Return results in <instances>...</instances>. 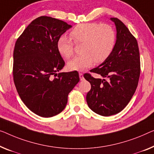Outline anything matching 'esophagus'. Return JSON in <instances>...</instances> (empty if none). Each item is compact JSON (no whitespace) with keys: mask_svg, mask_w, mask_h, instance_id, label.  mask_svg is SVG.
<instances>
[{"mask_svg":"<svg viewBox=\"0 0 154 154\" xmlns=\"http://www.w3.org/2000/svg\"><path fill=\"white\" fill-rule=\"evenodd\" d=\"M79 79L81 81L82 80H84V76H83V74L82 73H79Z\"/></svg>","mask_w":154,"mask_h":154,"instance_id":"1","label":"esophagus"}]
</instances>
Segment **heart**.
<instances>
[{
    "instance_id": "1",
    "label": "heart",
    "mask_w": 154,
    "mask_h": 154,
    "mask_svg": "<svg viewBox=\"0 0 154 154\" xmlns=\"http://www.w3.org/2000/svg\"><path fill=\"white\" fill-rule=\"evenodd\" d=\"M70 38L63 35L57 41V49L59 53L66 59L74 54V44L83 43L82 52L67 63L70 70L83 71L91 67L94 61L102 63L113 52L116 43V34L113 27L107 24L91 23H82L75 26L70 32Z\"/></svg>"
}]
</instances>
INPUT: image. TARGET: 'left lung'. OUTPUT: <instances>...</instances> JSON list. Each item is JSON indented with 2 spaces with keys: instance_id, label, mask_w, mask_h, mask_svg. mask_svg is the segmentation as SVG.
<instances>
[{
  "instance_id": "1",
  "label": "left lung",
  "mask_w": 154,
  "mask_h": 154,
  "mask_svg": "<svg viewBox=\"0 0 154 154\" xmlns=\"http://www.w3.org/2000/svg\"><path fill=\"white\" fill-rule=\"evenodd\" d=\"M116 27V43L111 55L91 70L101 75H84L91 89L86 95L88 106L97 114L110 116L127 106L135 93L140 73V61L136 38L117 18H111Z\"/></svg>"
}]
</instances>
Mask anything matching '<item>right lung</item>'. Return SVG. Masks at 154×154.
Returning a JSON list of instances; mask_svg holds the SVG:
<instances>
[{
    "label": "right lung",
    "instance_id": "right-lung-1",
    "mask_svg": "<svg viewBox=\"0 0 154 154\" xmlns=\"http://www.w3.org/2000/svg\"><path fill=\"white\" fill-rule=\"evenodd\" d=\"M72 27L63 20L46 16L32 20L15 43L14 82L20 99L38 116L50 118L60 113L68 95L79 82L77 71L59 72L65 62L57 41ZM56 75L57 78H53Z\"/></svg>",
    "mask_w": 154,
    "mask_h": 154
}]
</instances>
